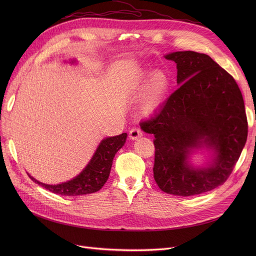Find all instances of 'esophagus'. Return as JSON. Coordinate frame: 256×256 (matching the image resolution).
Segmentation results:
<instances>
[{"instance_id":"esophagus-1","label":"esophagus","mask_w":256,"mask_h":256,"mask_svg":"<svg viewBox=\"0 0 256 256\" xmlns=\"http://www.w3.org/2000/svg\"><path fill=\"white\" fill-rule=\"evenodd\" d=\"M142 135H143V132L138 128H132L130 130V139H132V140H137V139L141 138Z\"/></svg>"}]
</instances>
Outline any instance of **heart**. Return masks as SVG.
<instances>
[{
  "instance_id": "heart-1",
  "label": "heart",
  "mask_w": 256,
  "mask_h": 256,
  "mask_svg": "<svg viewBox=\"0 0 256 256\" xmlns=\"http://www.w3.org/2000/svg\"><path fill=\"white\" fill-rule=\"evenodd\" d=\"M148 74L142 72L132 80V88H140ZM169 87V78L164 72H156L152 74L147 83L144 96L140 102L139 111L143 116H150L158 109L163 100L165 93Z\"/></svg>"
}]
</instances>
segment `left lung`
I'll use <instances>...</instances> for the list:
<instances>
[{"mask_svg":"<svg viewBox=\"0 0 256 256\" xmlns=\"http://www.w3.org/2000/svg\"><path fill=\"white\" fill-rule=\"evenodd\" d=\"M178 89L160 112L140 124L154 134V178L165 193L193 196L214 190L230 178L243 150L248 122L234 78L206 54L174 52ZM206 148L213 158L194 168L190 156Z\"/></svg>","mask_w":256,"mask_h":256,"instance_id":"1","label":"left lung"}]
</instances>
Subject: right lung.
<instances>
[{
  "mask_svg": "<svg viewBox=\"0 0 256 256\" xmlns=\"http://www.w3.org/2000/svg\"><path fill=\"white\" fill-rule=\"evenodd\" d=\"M126 137L128 134L124 132L119 136L102 140L87 166L78 176L68 182L58 184H46L38 182L29 173L28 176L33 182L46 188V190L62 196H80L96 193L102 189L109 178L113 158L116 152L124 145Z\"/></svg>",
  "mask_w": 256,
  "mask_h": 256,
  "instance_id": "right-lung-1",
  "label": "right lung"
}]
</instances>
